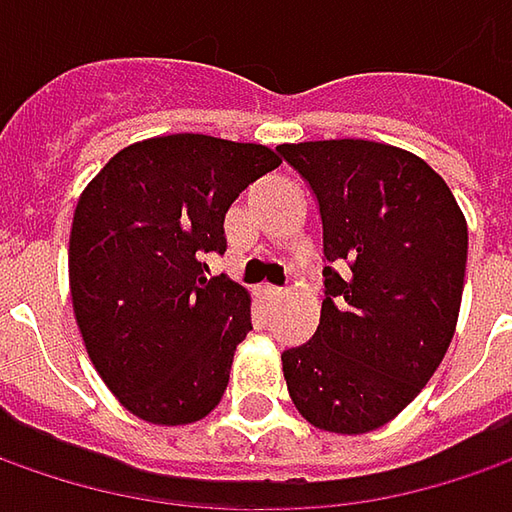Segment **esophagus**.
I'll use <instances>...</instances> for the list:
<instances>
[{
	"label": "esophagus",
	"mask_w": 512,
	"mask_h": 512,
	"mask_svg": "<svg viewBox=\"0 0 512 512\" xmlns=\"http://www.w3.org/2000/svg\"><path fill=\"white\" fill-rule=\"evenodd\" d=\"M256 293L267 299V302H273V299H279L282 296V287H273V285H259L256 287Z\"/></svg>",
	"instance_id": "34e87169"
}]
</instances>
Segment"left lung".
<instances>
[{
  "label": "left lung",
  "instance_id": "left-lung-1",
  "mask_svg": "<svg viewBox=\"0 0 512 512\" xmlns=\"http://www.w3.org/2000/svg\"><path fill=\"white\" fill-rule=\"evenodd\" d=\"M319 199L325 302L313 339L282 353L307 422L359 436L396 419L430 382L456 333L467 222L416 153L367 139L279 145Z\"/></svg>",
  "mask_w": 512,
  "mask_h": 512
}]
</instances>
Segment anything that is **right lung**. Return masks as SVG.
<instances>
[{
  "mask_svg": "<svg viewBox=\"0 0 512 512\" xmlns=\"http://www.w3.org/2000/svg\"><path fill=\"white\" fill-rule=\"evenodd\" d=\"M276 150L173 133L119 150L82 190L68 276L90 362L125 410L150 424H193L222 402L250 293L207 279L225 253V213Z\"/></svg>",
  "mask_w": 512,
  "mask_h": 512,
  "instance_id": "right-lung-1",
  "label": "right lung"
}]
</instances>
